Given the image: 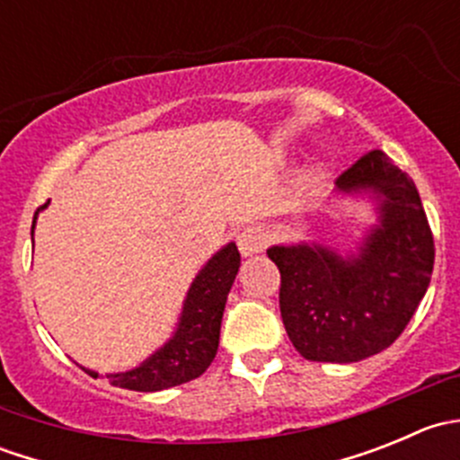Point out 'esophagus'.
Here are the masks:
<instances>
[{
  "label": "esophagus",
  "instance_id": "1",
  "mask_svg": "<svg viewBox=\"0 0 460 460\" xmlns=\"http://www.w3.org/2000/svg\"><path fill=\"white\" fill-rule=\"evenodd\" d=\"M264 244H267V235H264V231L258 229V226H247V229L238 235V249L244 258L256 256V253L262 252Z\"/></svg>",
  "mask_w": 460,
  "mask_h": 460
}]
</instances>
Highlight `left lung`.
<instances>
[{
    "instance_id": "1",
    "label": "left lung",
    "mask_w": 460,
    "mask_h": 460,
    "mask_svg": "<svg viewBox=\"0 0 460 460\" xmlns=\"http://www.w3.org/2000/svg\"><path fill=\"white\" fill-rule=\"evenodd\" d=\"M367 200L376 222L347 252L316 243L273 244L280 316L300 356L358 363L392 345L423 300L434 238L416 184L383 151L336 180L332 200Z\"/></svg>"
}]
</instances>
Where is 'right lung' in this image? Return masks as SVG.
Returning <instances> with one entry per match:
<instances>
[{
    "label": "right lung",
    "mask_w": 460,
    "mask_h": 460,
    "mask_svg": "<svg viewBox=\"0 0 460 460\" xmlns=\"http://www.w3.org/2000/svg\"><path fill=\"white\" fill-rule=\"evenodd\" d=\"M49 204L37 208L32 231H35L37 216ZM238 269L240 253L235 243H226L225 247L217 249L193 278L169 341L157 347L151 356H146L140 365L127 372L106 376H100L82 365L80 367L93 378H106L115 387L133 389V392H160V389L198 378L216 358L217 345H220L222 314H225L226 296L238 276Z\"/></svg>",
    "instance_id": "1"
}]
</instances>
